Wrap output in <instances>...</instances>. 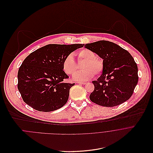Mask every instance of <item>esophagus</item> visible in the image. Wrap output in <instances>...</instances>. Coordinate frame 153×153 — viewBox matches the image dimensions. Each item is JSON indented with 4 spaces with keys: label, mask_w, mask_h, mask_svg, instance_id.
I'll return each mask as SVG.
<instances>
[{
    "label": "esophagus",
    "mask_w": 153,
    "mask_h": 153,
    "mask_svg": "<svg viewBox=\"0 0 153 153\" xmlns=\"http://www.w3.org/2000/svg\"><path fill=\"white\" fill-rule=\"evenodd\" d=\"M77 83H78V84H83V85H84V84H86L85 82H77Z\"/></svg>",
    "instance_id": "esophagus-1"
}]
</instances>
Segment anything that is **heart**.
I'll return each mask as SVG.
<instances>
[{
	"label": "heart",
	"instance_id": "obj_1",
	"mask_svg": "<svg viewBox=\"0 0 153 153\" xmlns=\"http://www.w3.org/2000/svg\"><path fill=\"white\" fill-rule=\"evenodd\" d=\"M78 62H84L81 65L82 71L78 72L73 76L75 81H87L94 75H100L104 68L103 60L97 57L95 52L88 49L81 50L78 53ZM62 67L64 72L68 75H73L77 70L78 66L72 53L67 55L64 59Z\"/></svg>",
	"mask_w": 153,
	"mask_h": 153
}]
</instances>
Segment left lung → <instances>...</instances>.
Returning a JSON list of instances; mask_svg holds the SVG:
<instances>
[{"mask_svg": "<svg viewBox=\"0 0 153 153\" xmlns=\"http://www.w3.org/2000/svg\"><path fill=\"white\" fill-rule=\"evenodd\" d=\"M84 47L103 59L104 68L90 95L93 102L104 107H114L130 98L138 82V69L131 54L119 45L100 40Z\"/></svg>", "mask_w": 153, "mask_h": 153, "instance_id": "obj_1", "label": "left lung"}]
</instances>
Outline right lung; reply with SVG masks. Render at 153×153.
<instances>
[{"instance_id":"1","label":"right lung","mask_w":153,"mask_h":153,"mask_svg":"<svg viewBox=\"0 0 153 153\" xmlns=\"http://www.w3.org/2000/svg\"><path fill=\"white\" fill-rule=\"evenodd\" d=\"M83 46L84 44H50L30 53L24 59L17 75V87L23 101L44 112L65 105L70 88L75 83L64 82L69 76L63 69V62L67 55Z\"/></svg>"}]
</instances>
